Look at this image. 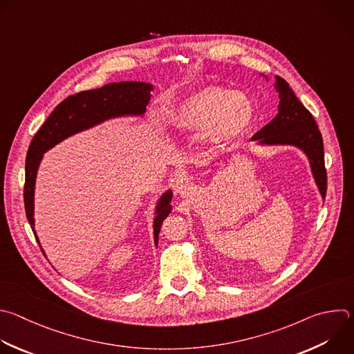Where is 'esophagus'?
Returning <instances> with one entry per match:
<instances>
[{
  "instance_id": "1",
  "label": "esophagus",
  "mask_w": 354,
  "mask_h": 354,
  "mask_svg": "<svg viewBox=\"0 0 354 354\" xmlns=\"http://www.w3.org/2000/svg\"><path fill=\"white\" fill-rule=\"evenodd\" d=\"M189 190H190V183H189V182L180 183L179 187H178V193H179L180 196H186V194L189 193Z\"/></svg>"
}]
</instances>
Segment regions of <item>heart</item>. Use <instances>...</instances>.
Returning a JSON list of instances; mask_svg holds the SVG:
<instances>
[{
	"mask_svg": "<svg viewBox=\"0 0 354 354\" xmlns=\"http://www.w3.org/2000/svg\"><path fill=\"white\" fill-rule=\"evenodd\" d=\"M254 118V104L246 94L208 84L182 98L168 122L178 133H201L209 149H223L246 135Z\"/></svg>",
	"mask_w": 354,
	"mask_h": 354,
	"instance_id": "b5f03b06",
	"label": "heart"
}]
</instances>
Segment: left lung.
I'll return each instance as SVG.
<instances>
[{
  "instance_id": "8db88e82",
  "label": "left lung",
  "mask_w": 354,
  "mask_h": 354,
  "mask_svg": "<svg viewBox=\"0 0 354 354\" xmlns=\"http://www.w3.org/2000/svg\"><path fill=\"white\" fill-rule=\"evenodd\" d=\"M260 75L268 82L267 75ZM274 87L279 98L278 113L268 125L252 138V142H256L259 147L289 146L299 149L308 160L314 182L324 200L326 193V171L324 143L317 122L286 80L275 76Z\"/></svg>"
}]
</instances>
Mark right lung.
<instances>
[{"mask_svg": "<svg viewBox=\"0 0 354 354\" xmlns=\"http://www.w3.org/2000/svg\"><path fill=\"white\" fill-rule=\"evenodd\" d=\"M153 90L154 84L147 82L131 80L108 83L101 88L86 90L65 98L47 118L28 150L24 193L26 216L39 245L40 241L35 227V189L44 153L65 139L109 120H115V118H145L146 106L150 104ZM171 201L172 190L167 189L156 203L153 221L156 246L158 245L161 225L172 211ZM41 252L44 253L43 248Z\"/></svg>", "mask_w": 354, "mask_h": 354, "instance_id": "1", "label": "right lung"}]
</instances>
